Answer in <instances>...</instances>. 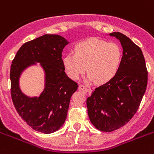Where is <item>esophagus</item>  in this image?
<instances>
[{
  "mask_svg": "<svg viewBox=\"0 0 154 154\" xmlns=\"http://www.w3.org/2000/svg\"><path fill=\"white\" fill-rule=\"evenodd\" d=\"M78 88H79V90H81V91H82V92H87L88 91V89L87 88V87L85 85H80L79 87H78Z\"/></svg>",
  "mask_w": 154,
  "mask_h": 154,
  "instance_id": "34e87169",
  "label": "esophagus"
}]
</instances>
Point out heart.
<instances>
[{
    "instance_id": "heart-1",
    "label": "heart",
    "mask_w": 154,
    "mask_h": 154,
    "mask_svg": "<svg viewBox=\"0 0 154 154\" xmlns=\"http://www.w3.org/2000/svg\"><path fill=\"white\" fill-rule=\"evenodd\" d=\"M122 60V51L115 42L90 38L79 42L74 53L63 57V66L69 77L77 80L87 71V81L108 82L117 73Z\"/></svg>"
}]
</instances>
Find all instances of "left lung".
I'll list each match as a JSON object with an SVG mask.
<instances>
[{"mask_svg": "<svg viewBox=\"0 0 154 154\" xmlns=\"http://www.w3.org/2000/svg\"><path fill=\"white\" fill-rule=\"evenodd\" d=\"M109 35L116 37L122 45L120 66L116 76L96 88L86 100L90 121L103 132L116 131L131 120L139 107L148 81L141 48L120 32Z\"/></svg>", "mask_w": 154, "mask_h": 154, "instance_id": "obj_1", "label": "left lung"}]
</instances>
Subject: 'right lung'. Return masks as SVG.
<instances>
[{
  "label": "right lung",
  "instance_id": "right-lung-1",
  "mask_svg": "<svg viewBox=\"0 0 154 154\" xmlns=\"http://www.w3.org/2000/svg\"><path fill=\"white\" fill-rule=\"evenodd\" d=\"M69 42L58 35H44L20 48L10 69L11 96L16 110L33 130L51 134L66 121L69 101L77 83L65 72L62 53ZM41 63L45 73V89L39 97L26 96L19 88V77L31 65Z\"/></svg>",
  "mask_w": 154,
  "mask_h": 154
}]
</instances>
